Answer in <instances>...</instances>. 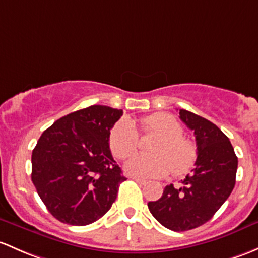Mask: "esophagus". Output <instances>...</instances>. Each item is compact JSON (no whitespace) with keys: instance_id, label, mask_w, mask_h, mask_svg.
Here are the masks:
<instances>
[{"instance_id":"esophagus-1","label":"esophagus","mask_w":258,"mask_h":258,"mask_svg":"<svg viewBox=\"0 0 258 258\" xmlns=\"http://www.w3.org/2000/svg\"><path fill=\"white\" fill-rule=\"evenodd\" d=\"M132 179H134V180L136 181V183L141 184V185H145V184L147 183V181H146L145 179H141V178H137V177H132Z\"/></svg>"}]
</instances>
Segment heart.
Wrapping results in <instances>:
<instances>
[{
    "mask_svg": "<svg viewBox=\"0 0 258 258\" xmlns=\"http://www.w3.org/2000/svg\"><path fill=\"white\" fill-rule=\"evenodd\" d=\"M146 134H157L161 138L152 146L156 154L138 153L124 163L128 174L137 178H161L168 173L183 175L197 162L198 150L191 140L184 137V128L178 120L167 113H153L141 121ZM140 132L130 120H122L113 126L110 134V148L117 158L131 156L140 146Z\"/></svg>",
    "mask_w": 258,
    "mask_h": 258,
    "instance_id": "1",
    "label": "heart"
}]
</instances>
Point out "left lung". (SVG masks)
<instances>
[{
    "label": "left lung",
    "instance_id": "left-lung-1",
    "mask_svg": "<svg viewBox=\"0 0 258 258\" xmlns=\"http://www.w3.org/2000/svg\"><path fill=\"white\" fill-rule=\"evenodd\" d=\"M179 117L197 141L195 168L180 186L167 185L163 195L148 203L152 215L173 231H188L210 220L231 194L236 181L237 157L226 135L207 118L186 110Z\"/></svg>",
    "mask_w": 258,
    "mask_h": 258
}]
</instances>
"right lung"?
<instances>
[{
	"instance_id": "obj_1",
	"label": "right lung",
	"mask_w": 258,
	"mask_h": 258,
	"mask_svg": "<svg viewBox=\"0 0 258 258\" xmlns=\"http://www.w3.org/2000/svg\"><path fill=\"white\" fill-rule=\"evenodd\" d=\"M122 110L93 105L54 122L32 153V181L48 211L84 226L110 210L126 177L110 151V131Z\"/></svg>"
}]
</instances>
